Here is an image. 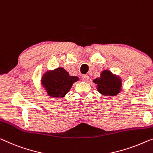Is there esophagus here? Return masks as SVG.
Instances as JSON below:
<instances>
[{"mask_svg": "<svg viewBox=\"0 0 153 153\" xmlns=\"http://www.w3.org/2000/svg\"><path fill=\"white\" fill-rule=\"evenodd\" d=\"M89 79V77H88V75H82V80L84 82H87Z\"/></svg>", "mask_w": 153, "mask_h": 153, "instance_id": "1", "label": "esophagus"}]
</instances>
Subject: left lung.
<instances>
[{"label": "left lung", "mask_w": 153, "mask_h": 153, "mask_svg": "<svg viewBox=\"0 0 153 153\" xmlns=\"http://www.w3.org/2000/svg\"><path fill=\"white\" fill-rule=\"evenodd\" d=\"M97 84V88L100 93L107 96H113L120 91L122 83L119 77L114 76L108 71L102 72L101 77L93 80Z\"/></svg>", "instance_id": "obj_1"}]
</instances>
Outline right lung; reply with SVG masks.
<instances>
[{
    "label": "right lung",
    "mask_w": 153,
    "mask_h": 153,
    "mask_svg": "<svg viewBox=\"0 0 153 153\" xmlns=\"http://www.w3.org/2000/svg\"><path fill=\"white\" fill-rule=\"evenodd\" d=\"M78 77L70 76L63 68H58L52 72L46 73L42 77V83L49 96L64 97L69 92Z\"/></svg>",
    "instance_id": "1"
}]
</instances>
